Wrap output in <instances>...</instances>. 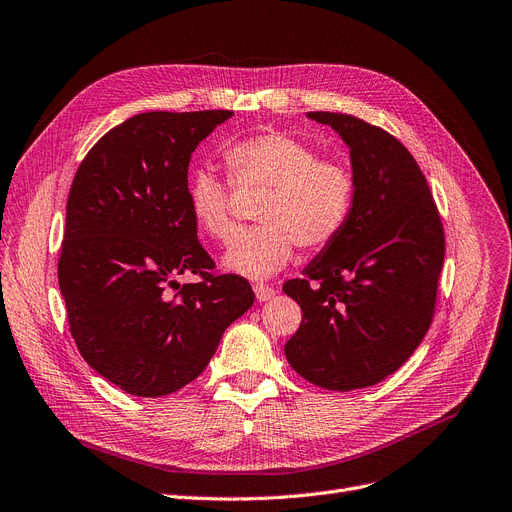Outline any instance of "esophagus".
I'll return each instance as SVG.
<instances>
[{"mask_svg": "<svg viewBox=\"0 0 512 512\" xmlns=\"http://www.w3.org/2000/svg\"><path fill=\"white\" fill-rule=\"evenodd\" d=\"M254 294H256L258 302H269V300H273L277 296V291L271 285H266V283H256L254 285Z\"/></svg>", "mask_w": 512, "mask_h": 512, "instance_id": "obj_1", "label": "esophagus"}]
</instances>
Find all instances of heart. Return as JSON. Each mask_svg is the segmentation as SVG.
<instances>
[{"label": "heart", "mask_w": 512, "mask_h": 512, "mask_svg": "<svg viewBox=\"0 0 512 512\" xmlns=\"http://www.w3.org/2000/svg\"><path fill=\"white\" fill-rule=\"evenodd\" d=\"M223 162L235 191L264 189L254 208L260 225L235 237L225 256L229 271L248 279L273 277L294 256V243L316 252L346 229L356 181L342 160L319 158L306 141L269 131L227 143ZM229 185L210 168L193 170L187 181L193 223L218 243L229 241L237 229Z\"/></svg>", "instance_id": "b5f03b06"}]
</instances>
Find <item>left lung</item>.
<instances>
[{
  "label": "left lung",
  "mask_w": 512,
  "mask_h": 512,
  "mask_svg": "<svg viewBox=\"0 0 512 512\" xmlns=\"http://www.w3.org/2000/svg\"><path fill=\"white\" fill-rule=\"evenodd\" d=\"M348 143L356 181L346 229L283 291L302 308L285 344L300 377L331 392L396 373L433 321L446 237L417 160L352 114L308 112Z\"/></svg>",
  "instance_id": "obj_1"
}]
</instances>
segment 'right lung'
<instances>
[{
    "mask_svg": "<svg viewBox=\"0 0 512 512\" xmlns=\"http://www.w3.org/2000/svg\"><path fill=\"white\" fill-rule=\"evenodd\" d=\"M231 116L137 114L93 145L70 185L58 260L70 333L127 394L158 398L200 377L254 304L246 279L214 271L187 208L191 154ZM179 274L199 281L181 286Z\"/></svg>",
    "mask_w": 512,
    "mask_h": 512,
    "instance_id": "1",
    "label": "right lung"
}]
</instances>
